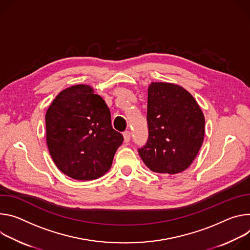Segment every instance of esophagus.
Listing matches in <instances>:
<instances>
[{"instance_id": "esophagus-1", "label": "esophagus", "mask_w": 250, "mask_h": 250, "mask_svg": "<svg viewBox=\"0 0 250 250\" xmlns=\"http://www.w3.org/2000/svg\"><path fill=\"white\" fill-rule=\"evenodd\" d=\"M123 137H124V142L125 143H128L131 139V132L130 131H125L123 133Z\"/></svg>"}]
</instances>
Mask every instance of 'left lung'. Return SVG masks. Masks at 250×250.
Wrapping results in <instances>:
<instances>
[{"label": "left lung", "mask_w": 250, "mask_h": 250, "mask_svg": "<svg viewBox=\"0 0 250 250\" xmlns=\"http://www.w3.org/2000/svg\"><path fill=\"white\" fill-rule=\"evenodd\" d=\"M148 140L138 152L156 173L175 175L188 169L197 157L205 136V117L183 87L153 82L148 89Z\"/></svg>", "instance_id": "left-lung-1"}]
</instances>
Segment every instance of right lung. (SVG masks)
Masks as SVG:
<instances>
[{
    "instance_id": "right-lung-1",
    "label": "right lung",
    "mask_w": 250,
    "mask_h": 250,
    "mask_svg": "<svg viewBox=\"0 0 250 250\" xmlns=\"http://www.w3.org/2000/svg\"><path fill=\"white\" fill-rule=\"evenodd\" d=\"M46 143L58 168L80 181L95 180L111 167L123 136L111 125L105 101L88 85L62 90L46 111Z\"/></svg>"
}]
</instances>
